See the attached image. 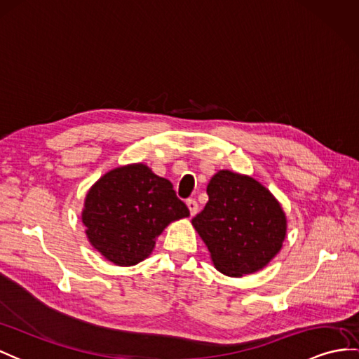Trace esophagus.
<instances>
[{"label": "esophagus", "mask_w": 359, "mask_h": 359, "mask_svg": "<svg viewBox=\"0 0 359 359\" xmlns=\"http://www.w3.org/2000/svg\"><path fill=\"white\" fill-rule=\"evenodd\" d=\"M186 204H187V207H189V210H190V215L195 216V215L198 213V208H199L196 201H195V199H187Z\"/></svg>", "instance_id": "obj_1"}]
</instances>
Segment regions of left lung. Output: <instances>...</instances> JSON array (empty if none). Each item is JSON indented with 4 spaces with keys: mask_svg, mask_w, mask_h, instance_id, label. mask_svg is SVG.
Returning <instances> with one entry per match:
<instances>
[{
    "mask_svg": "<svg viewBox=\"0 0 359 359\" xmlns=\"http://www.w3.org/2000/svg\"><path fill=\"white\" fill-rule=\"evenodd\" d=\"M208 203L191 225L213 265L231 277L252 274L282 250L286 216L273 194L255 178L219 170L207 186Z\"/></svg>",
    "mask_w": 359,
    "mask_h": 359,
    "instance_id": "left-lung-1",
    "label": "left lung"
}]
</instances>
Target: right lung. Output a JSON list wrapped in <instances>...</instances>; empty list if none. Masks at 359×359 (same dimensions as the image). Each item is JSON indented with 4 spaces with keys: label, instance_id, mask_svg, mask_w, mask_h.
<instances>
[{
    "label": "right lung",
    "instance_id": "1",
    "mask_svg": "<svg viewBox=\"0 0 359 359\" xmlns=\"http://www.w3.org/2000/svg\"><path fill=\"white\" fill-rule=\"evenodd\" d=\"M189 215L169 180L135 163L104 173L88 190L82 222L104 259L130 266L149 257L165 226Z\"/></svg>",
    "mask_w": 359,
    "mask_h": 359
}]
</instances>
